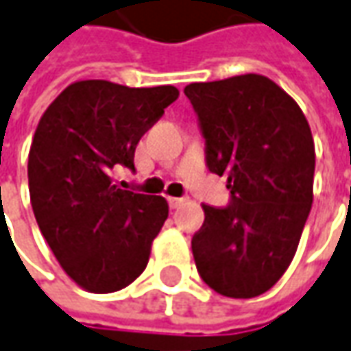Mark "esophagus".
Segmentation results:
<instances>
[{
	"mask_svg": "<svg viewBox=\"0 0 351 351\" xmlns=\"http://www.w3.org/2000/svg\"><path fill=\"white\" fill-rule=\"evenodd\" d=\"M168 203H170L171 208H180L181 204L185 203V199L183 197H168Z\"/></svg>",
	"mask_w": 351,
	"mask_h": 351,
	"instance_id": "esophagus-1",
	"label": "esophagus"
}]
</instances>
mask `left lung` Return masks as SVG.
<instances>
[{
  "label": "left lung",
  "mask_w": 351,
  "mask_h": 351,
  "mask_svg": "<svg viewBox=\"0 0 351 351\" xmlns=\"http://www.w3.org/2000/svg\"><path fill=\"white\" fill-rule=\"evenodd\" d=\"M204 137L206 166L228 178L230 204H203L195 265L214 291L249 300L290 267L313 204L315 143L290 94L263 75L185 86Z\"/></svg>",
  "instance_id": "1"
}]
</instances>
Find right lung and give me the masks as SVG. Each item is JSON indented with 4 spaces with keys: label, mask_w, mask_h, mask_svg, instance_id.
Masks as SVG:
<instances>
[{
    "label": "right lung",
    "mask_w": 351,
    "mask_h": 351,
    "mask_svg": "<svg viewBox=\"0 0 351 351\" xmlns=\"http://www.w3.org/2000/svg\"><path fill=\"white\" fill-rule=\"evenodd\" d=\"M178 96L170 84L77 81L40 117L28 152L30 203L51 253L82 290L112 293L147 269L168 203L119 189L112 173L135 170L138 141Z\"/></svg>",
    "instance_id": "right-lung-1"
}]
</instances>
